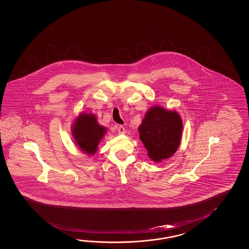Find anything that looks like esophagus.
I'll list each match as a JSON object with an SVG mask.
<instances>
[{
	"instance_id": "1",
	"label": "esophagus",
	"mask_w": 249,
	"mask_h": 249,
	"mask_svg": "<svg viewBox=\"0 0 249 249\" xmlns=\"http://www.w3.org/2000/svg\"><path fill=\"white\" fill-rule=\"evenodd\" d=\"M117 131H118V133L120 135H123V134H125V133H126V130H125L124 126H122V125H119V126H117Z\"/></svg>"
}]
</instances>
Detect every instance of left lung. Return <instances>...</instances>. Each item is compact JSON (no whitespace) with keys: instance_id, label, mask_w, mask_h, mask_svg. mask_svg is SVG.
I'll use <instances>...</instances> for the list:
<instances>
[{"instance_id":"8db88e82","label":"left lung","mask_w":249,"mask_h":249,"mask_svg":"<svg viewBox=\"0 0 249 249\" xmlns=\"http://www.w3.org/2000/svg\"><path fill=\"white\" fill-rule=\"evenodd\" d=\"M140 139L147 155L155 161L167 159L179 147L182 121L176 111H167L161 107H151L139 126Z\"/></svg>"}]
</instances>
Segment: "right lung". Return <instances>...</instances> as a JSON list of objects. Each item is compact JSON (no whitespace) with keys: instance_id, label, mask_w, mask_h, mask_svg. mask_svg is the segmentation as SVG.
I'll return each mask as SVG.
<instances>
[{"instance_id":"obj_1","label":"right lung","mask_w":249,"mask_h":249,"mask_svg":"<svg viewBox=\"0 0 249 249\" xmlns=\"http://www.w3.org/2000/svg\"><path fill=\"white\" fill-rule=\"evenodd\" d=\"M107 130L104 126H100L94 114H82L73 126V135L75 142L83 152L94 155L97 151L100 141Z\"/></svg>"}]
</instances>
